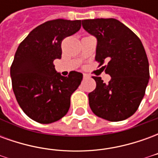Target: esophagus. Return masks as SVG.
Listing matches in <instances>:
<instances>
[{"mask_svg": "<svg viewBox=\"0 0 158 158\" xmlns=\"http://www.w3.org/2000/svg\"><path fill=\"white\" fill-rule=\"evenodd\" d=\"M83 78H84V79H87V78H89V75L86 74V73H84V74H83Z\"/></svg>", "mask_w": 158, "mask_h": 158, "instance_id": "1", "label": "esophagus"}]
</instances>
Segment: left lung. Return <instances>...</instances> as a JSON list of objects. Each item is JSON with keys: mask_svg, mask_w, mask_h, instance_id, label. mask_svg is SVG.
Here are the masks:
<instances>
[{"mask_svg": "<svg viewBox=\"0 0 158 158\" xmlns=\"http://www.w3.org/2000/svg\"><path fill=\"white\" fill-rule=\"evenodd\" d=\"M82 26L97 39L96 61L111 76L108 84L93 76L96 87L89 93L90 109L112 122L132 116L145 96L150 79L149 62L142 43L132 30L114 19L82 20Z\"/></svg>", "mask_w": 158, "mask_h": 158, "instance_id": "8db88e82", "label": "left lung"}]
</instances>
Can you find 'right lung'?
<instances>
[{"label":"right lung","instance_id":"obj_1","mask_svg":"<svg viewBox=\"0 0 158 158\" xmlns=\"http://www.w3.org/2000/svg\"><path fill=\"white\" fill-rule=\"evenodd\" d=\"M80 27L81 20H50L33 29L17 49L10 69L12 89L20 107L35 122L51 123L69 112L83 74L72 71L61 76L53 61L62 57L63 39Z\"/></svg>","mask_w":158,"mask_h":158}]
</instances>
